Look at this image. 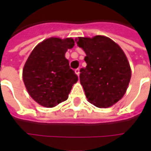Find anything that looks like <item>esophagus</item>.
<instances>
[{"mask_svg": "<svg viewBox=\"0 0 151 151\" xmlns=\"http://www.w3.org/2000/svg\"><path fill=\"white\" fill-rule=\"evenodd\" d=\"M75 73H76V74H77V75L79 77V75H80V70H79V69H76Z\"/></svg>", "mask_w": 151, "mask_h": 151, "instance_id": "34e87169", "label": "esophagus"}]
</instances>
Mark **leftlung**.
<instances>
[{
    "mask_svg": "<svg viewBox=\"0 0 151 151\" xmlns=\"http://www.w3.org/2000/svg\"><path fill=\"white\" fill-rule=\"evenodd\" d=\"M87 63L81 69L80 81L88 102L99 108L111 106L122 99L131 79V68L120 46L109 37H78Z\"/></svg>",
    "mask_w": 151,
    "mask_h": 151,
    "instance_id": "left-lung-1",
    "label": "left lung"
}]
</instances>
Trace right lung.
<instances>
[{
	"instance_id": "obj_1",
	"label": "right lung",
	"mask_w": 151,
	"mask_h": 151,
	"mask_svg": "<svg viewBox=\"0 0 151 151\" xmlns=\"http://www.w3.org/2000/svg\"><path fill=\"white\" fill-rule=\"evenodd\" d=\"M74 46L73 38L50 37L34 48L22 70L29 96L40 105L54 107L66 100L72 86L78 80L65 58L67 49Z\"/></svg>"
}]
</instances>
